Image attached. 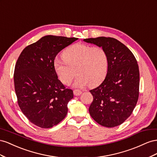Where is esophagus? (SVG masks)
Segmentation results:
<instances>
[{
	"label": "esophagus",
	"instance_id": "esophagus-1",
	"mask_svg": "<svg viewBox=\"0 0 157 157\" xmlns=\"http://www.w3.org/2000/svg\"><path fill=\"white\" fill-rule=\"evenodd\" d=\"M82 93V91L80 90H78V89H76V90L74 91V94L75 96H79Z\"/></svg>",
	"mask_w": 157,
	"mask_h": 157
}]
</instances>
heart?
I'll list each match as a JSON object with an SVG mask.
<instances>
[{
    "instance_id": "heart-1",
    "label": "heart",
    "mask_w": 157,
    "mask_h": 157,
    "mask_svg": "<svg viewBox=\"0 0 157 157\" xmlns=\"http://www.w3.org/2000/svg\"><path fill=\"white\" fill-rule=\"evenodd\" d=\"M64 61L55 59L54 70L60 81L66 86L78 77L74 83L75 88H83L89 84L94 87L106 77L108 71V55L103 48L83 43H75L67 48L62 54Z\"/></svg>"
}]
</instances>
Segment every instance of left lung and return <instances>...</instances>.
<instances>
[{"label": "left lung", "instance_id": "8db88e82", "mask_svg": "<svg viewBox=\"0 0 157 157\" xmlns=\"http://www.w3.org/2000/svg\"><path fill=\"white\" fill-rule=\"evenodd\" d=\"M83 41L103 48L109 59L103 82L89 91L93 97L89 113L102 126H118L132 114L138 100L140 71L137 62L131 51L114 38L99 37Z\"/></svg>", "mask_w": 157, "mask_h": 157}]
</instances>
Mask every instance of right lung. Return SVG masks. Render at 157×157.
Wrapping results in <instances>:
<instances>
[{
    "label": "right lung",
    "instance_id": "right-lung-1",
    "mask_svg": "<svg viewBox=\"0 0 157 157\" xmlns=\"http://www.w3.org/2000/svg\"><path fill=\"white\" fill-rule=\"evenodd\" d=\"M76 40L46 35L26 47L18 57L14 74L17 103L35 126L50 128L66 117L74 93L58 79L53 62L58 53Z\"/></svg>",
    "mask_w": 157,
    "mask_h": 157
}]
</instances>
